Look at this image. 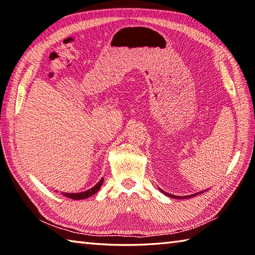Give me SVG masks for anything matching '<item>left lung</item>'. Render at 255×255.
Wrapping results in <instances>:
<instances>
[{
	"label": "left lung",
	"instance_id": "obj_1",
	"mask_svg": "<svg viewBox=\"0 0 255 255\" xmlns=\"http://www.w3.org/2000/svg\"><path fill=\"white\" fill-rule=\"evenodd\" d=\"M161 190V192L162 193H164V195H166V196H169L170 198H173V199H187V198H192V197H195V196H197V195H199V193H202L204 191H200V192H197V193H193V195H189V196H184V197H181V196H175V195H171V193H167V192H165V191H163L162 189H159ZM206 191V190H205Z\"/></svg>",
	"mask_w": 255,
	"mask_h": 255
}]
</instances>
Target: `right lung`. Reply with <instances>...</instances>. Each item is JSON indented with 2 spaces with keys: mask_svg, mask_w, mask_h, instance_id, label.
<instances>
[{
  "mask_svg": "<svg viewBox=\"0 0 255 255\" xmlns=\"http://www.w3.org/2000/svg\"><path fill=\"white\" fill-rule=\"evenodd\" d=\"M103 183V179H101L99 182L94 185V187H92L91 189L86 190V191H83V192H79V193H67V192H63V196H65L67 198H70V199H73V200H81V199H85V198H89L93 196L94 193H97L99 190H100L101 185Z\"/></svg>",
  "mask_w": 255,
  "mask_h": 255,
  "instance_id": "obj_1",
  "label": "right lung"
}]
</instances>
